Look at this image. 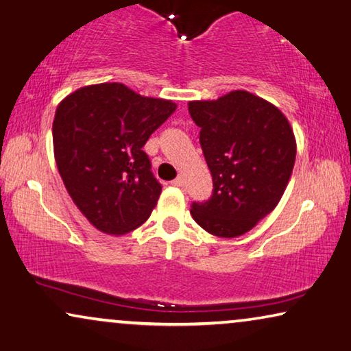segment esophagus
I'll use <instances>...</instances> for the list:
<instances>
[{
  "label": "esophagus",
  "mask_w": 351,
  "mask_h": 351,
  "mask_svg": "<svg viewBox=\"0 0 351 351\" xmlns=\"http://www.w3.org/2000/svg\"><path fill=\"white\" fill-rule=\"evenodd\" d=\"M171 186H176V187H182L184 186V178L182 176H178L176 180L171 181Z\"/></svg>",
  "instance_id": "1"
}]
</instances>
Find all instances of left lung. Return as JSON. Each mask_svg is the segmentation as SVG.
Masks as SVG:
<instances>
[{
    "instance_id": "8db88e82",
    "label": "left lung",
    "mask_w": 351,
    "mask_h": 351,
    "mask_svg": "<svg viewBox=\"0 0 351 351\" xmlns=\"http://www.w3.org/2000/svg\"><path fill=\"white\" fill-rule=\"evenodd\" d=\"M187 106L213 176L211 198L192 203L193 221L214 237H241L284 195L296 158L295 134L279 108L249 91Z\"/></svg>"
}]
</instances>
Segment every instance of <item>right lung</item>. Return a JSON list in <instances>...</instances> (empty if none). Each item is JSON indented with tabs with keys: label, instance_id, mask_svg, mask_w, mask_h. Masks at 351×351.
<instances>
[{
	"label": "right lung",
	"instance_id": "1",
	"mask_svg": "<svg viewBox=\"0 0 351 351\" xmlns=\"http://www.w3.org/2000/svg\"><path fill=\"white\" fill-rule=\"evenodd\" d=\"M176 104L145 97L123 83L83 86L53 119L61 180L83 216L107 234L129 233L149 217L162 186L142 149Z\"/></svg>",
	"mask_w": 351,
	"mask_h": 351
}]
</instances>
